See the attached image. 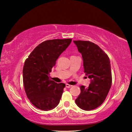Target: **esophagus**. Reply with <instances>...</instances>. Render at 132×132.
<instances>
[{"label":"esophagus","mask_w":132,"mask_h":132,"mask_svg":"<svg viewBox=\"0 0 132 132\" xmlns=\"http://www.w3.org/2000/svg\"><path fill=\"white\" fill-rule=\"evenodd\" d=\"M72 87V86H71V85L68 84H66V87L70 88V87Z\"/></svg>","instance_id":"esophagus-1"}]
</instances>
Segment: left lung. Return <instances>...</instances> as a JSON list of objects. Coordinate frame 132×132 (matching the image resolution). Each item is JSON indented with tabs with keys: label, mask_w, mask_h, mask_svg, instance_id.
<instances>
[{
	"label": "left lung",
	"mask_w": 132,
	"mask_h": 132,
	"mask_svg": "<svg viewBox=\"0 0 132 132\" xmlns=\"http://www.w3.org/2000/svg\"><path fill=\"white\" fill-rule=\"evenodd\" d=\"M81 53L84 73L91 79L88 87L80 86L81 93L75 100L77 105L90 111L101 105L112 85L109 58L97 45L90 41H73Z\"/></svg>",
	"instance_id": "1"
}]
</instances>
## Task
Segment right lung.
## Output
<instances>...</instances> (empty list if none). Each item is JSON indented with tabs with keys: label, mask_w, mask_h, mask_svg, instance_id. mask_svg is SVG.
<instances>
[{
	"label": "right lung",
	"mask_w": 132,
	"mask_h": 132,
	"mask_svg": "<svg viewBox=\"0 0 132 132\" xmlns=\"http://www.w3.org/2000/svg\"><path fill=\"white\" fill-rule=\"evenodd\" d=\"M71 40L56 39L44 41L26 60L23 70L24 90L33 105L41 110H51L59 103L65 84L51 80L50 73Z\"/></svg>",
	"instance_id": "obj_1"
}]
</instances>
